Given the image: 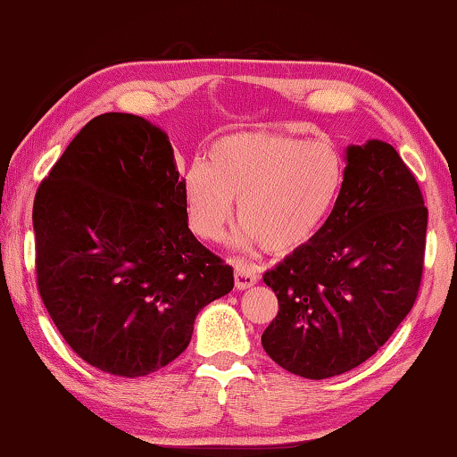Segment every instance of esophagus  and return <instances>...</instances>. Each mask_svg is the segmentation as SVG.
<instances>
[{"label": "esophagus", "instance_id": "1", "mask_svg": "<svg viewBox=\"0 0 457 457\" xmlns=\"http://www.w3.org/2000/svg\"><path fill=\"white\" fill-rule=\"evenodd\" d=\"M257 271L251 268V265H237L235 271V286L237 290H247V287L257 284Z\"/></svg>", "mask_w": 457, "mask_h": 457}]
</instances>
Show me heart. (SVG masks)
Here are the masks:
<instances>
[{"mask_svg": "<svg viewBox=\"0 0 457 457\" xmlns=\"http://www.w3.org/2000/svg\"><path fill=\"white\" fill-rule=\"evenodd\" d=\"M345 186V161L333 145L276 132H235L212 143L206 163L181 178L189 228L219 241L237 214L241 249L304 247L331 219Z\"/></svg>", "mask_w": 457, "mask_h": 457, "instance_id": "heart-1", "label": "heart"}]
</instances>
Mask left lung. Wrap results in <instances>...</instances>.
<instances>
[{
  "mask_svg": "<svg viewBox=\"0 0 457 457\" xmlns=\"http://www.w3.org/2000/svg\"><path fill=\"white\" fill-rule=\"evenodd\" d=\"M345 161L331 219L263 276L279 311L262 345L308 380L370 360L411 312L423 273L427 208L415 175L378 138L349 145Z\"/></svg>",
  "mask_w": 457,
  "mask_h": 457,
  "instance_id": "left-lung-1",
  "label": "left lung"
}]
</instances>
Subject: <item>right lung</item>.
<instances>
[{
  "label": "right lung",
  "instance_id": "obj_1",
  "mask_svg": "<svg viewBox=\"0 0 457 457\" xmlns=\"http://www.w3.org/2000/svg\"><path fill=\"white\" fill-rule=\"evenodd\" d=\"M38 292L89 366L138 378L189 345L194 320L233 290V268L187 228L165 130L96 116L42 181L32 210Z\"/></svg>",
  "mask_w": 457,
  "mask_h": 457
}]
</instances>
